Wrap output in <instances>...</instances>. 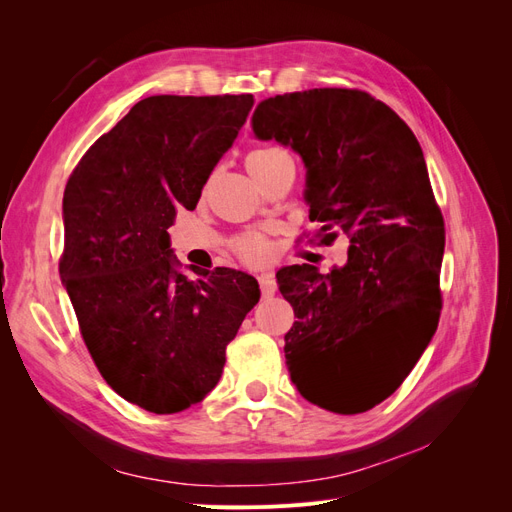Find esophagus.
<instances>
[{
  "instance_id": "obj_1",
  "label": "esophagus",
  "mask_w": 512,
  "mask_h": 512,
  "mask_svg": "<svg viewBox=\"0 0 512 512\" xmlns=\"http://www.w3.org/2000/svg\"><path fill=\"white\" fill-rule=\"evenodd\" d=\"M259 288H261V294L263 297H272V294L276 292V278L272 274H261L259 278Z\"/></svg>"
}]
</instances>
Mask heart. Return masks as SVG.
<instances>
[{
    "instance_id": "obj_1",
    "label": "heart",
    "mask_w": 512,
    "mask_h": 512,
    "mask_svg": "<svg viewBox=\"0 0 512 512\" xmlns=\"http://www.w3.org/2000/svg\"><path fill=\"white\" fill-rule=\"evenodd\" d=\"M280 153H284V151L274 149V147L257 149V151L249 153V157H247V170H249V172L255 170L257 166L265 164L267 159H272V157H276V155H280ZM232 251L236 253V257H238L242 263L253 265V267H261V265H265V263H270L272 257H274L272 242L267 240L265 236H261V234H245V236L236 238V240L232 242Z\"/></svg>"
}]
</instances>
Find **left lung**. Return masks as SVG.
I'll return each instance as SVG.
<instances>
[{
  "label": "left lung",
  "instance_id": "1",
  "mask_svg": "<svg viewBox=\"0 0 512 512\" xmlns=\"http://www.w3.org/2000/svg\"><path fill=\"white\" fill-rule=\"evenodd\" d=\"M257 139L303 157L317 245L351 240L344 267L276 274L294 309L284 336L290 380L313 405L357 415L405 382L436 334L444 218L413 130L359 89H309L263 99Z\"/></svg>",
  "mask_w": 512,
  "mask_h": 512
}]
</instances>
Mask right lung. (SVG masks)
Segmentation results:
<instances>
[{"label":"right lung","instance_id":"obj_1","mask_svg":"<svg viewBox=\"0 0 512 512\" xmlns=\"http://www.w3.org/2000/svg\"><path fill=\"white\" fill-rule=\"evenodd\" d=\"M253 95H153L89 147L64 191L60 276L80 336L124 400L172 415L222 378L259 301L253 276L176 270L168 228L247 122Z\"/></svg>","mask_w":512,"mask_h":512}]
</instances>
